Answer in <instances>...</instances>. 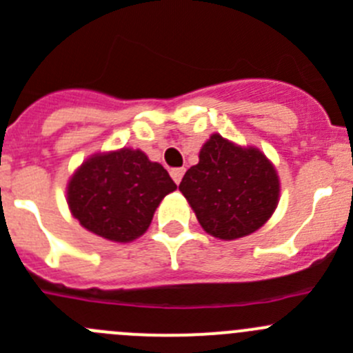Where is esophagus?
Here are the masks:
<instances>
[{
  "label": "esophagus",
  "mask_w": 353,
  "mask_h": 353,
  "mask_svg": "<svg viewBox=\"0 0 353 353\" xmlns=\"http://www.w3.org/2000/svg\"><path fill=\"white\" fill-rule=\"evenodd\" d=\"M183 176H184V169H183V167H181V169H170V177H172L174 183H176V184L181 183Z\"/></svg>",
  "instance_id": "obj_1"
}]
</instances>
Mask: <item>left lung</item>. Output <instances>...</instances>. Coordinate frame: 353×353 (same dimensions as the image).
I'll use <instances>...</instances> for the list:
<instances>
[{"label":"left lung","instance_id":"obj_1","mask_svg":"<svg viewBox=\"0 0 353 353\" xmlns=\"http://www.w3.org/2000/svg\"><path fill=\"white\" fill-rule=\"evenodd\" d=\"M179 192L200 226L219 240H236L258 232L281 199L275 165L254 146H240L212 134L186 170Z\"/></svg>","mask_w":353,"mask_h":353}]
</instances>
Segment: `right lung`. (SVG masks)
<instances>
[{"instance_id": "obj_1", "label": "right lung", "mask_w": 353, "mask_h": 353, "mask_svg": "<svg viewBox=\"0 0 353 353\" xmlns=\"http://www.w3.org/2000/svg\"><path fill=\"white\" fill-rule=\"evenodd\" d=\"M176 188L144 151L120 148L90 154L69 177L65 200L87 232L128 243L146 233L157 207Z\"/></svg>"}]
</instances>
